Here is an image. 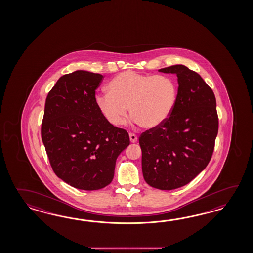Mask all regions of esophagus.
Listing matches in <instances>:
<instances>
[{"instance_id": "1", "label": "esophagus", "mask_w": 253, "mask_h": 253, "mask_svg": "<svg viewBox=\"0 0 253 253\" xmlns=\"http://www.w3.org/2000/svg\"><path fill=\"white\" fill-rule=\"evenodd\" d=\"M129 138H130V141H131L132 143H135V142L137 141L136 134H133V133H130V134H129Z\"/></svg>"}]
</instances>
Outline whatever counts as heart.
<instances>
[{
  "mask_svg": "<svg viewBox=\"0 0 253 253\" xmlns=\"http://www.w3.org/2000/svg\"><path fill=\"white\" fill-rule=\"evenodd\" d=\"M109 93L96 96L97 108L109 124L119 126L129 113L144 128H155L172 113L177 83L169 76L125 71L108 84Z\"/></svg>",
  "mask_w": 253,
  "mask_h": 253,
  "instance_id": "obj_1",
  "label": "heart"
}]
</instances>
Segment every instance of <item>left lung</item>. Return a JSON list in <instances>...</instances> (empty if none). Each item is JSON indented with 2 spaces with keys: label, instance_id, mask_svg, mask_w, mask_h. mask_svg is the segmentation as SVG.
I'll return each mask as SVG.
<instances>
[{
  "label": "left lung",
  "instance_id": "8db88e82",
  "mask_svg": "<svg viewBox=\"0 0 253 253\" xmlns=\"http://www.w3.org/2000/svg\"><path fill=\"white\" fill-rule=\"evenodd\" d=\"M159 71L177 76L176 102L163 124L140 134L139 145L145 182L169 191L190 183L207 167L219 119L214 93L197 72L183 65Z\"/></svg>",
  "mask_w": 253,
  "mask_h": 253
}]
</instances>
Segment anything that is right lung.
<instances>
[{
  "label": "right lung",
  "instance_id": "1",
  "mask_svg": "<svg viewBox=\"0 0 253 253\" xmlns=\"http://www.w3.org/2000/svg\"><path fill=\"white\" fill-rule=\"evenodd\" d=\"M101 74L77 70L60 77L48 92L42 139L55 174L75 188L102 189L112 182L128 133L109 124L96 103Z\"/></svg>",
  "mask_w": 253,
  "mask_h": 253
}]
</instances>
